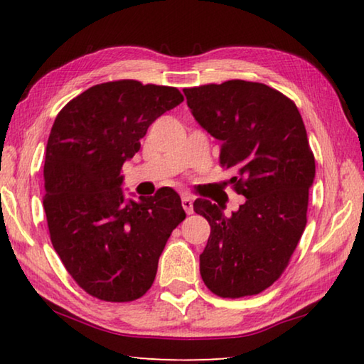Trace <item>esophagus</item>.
Masks as SVG:
<instances>
[{
	"mask_svg": "<svg viewBox=\"0 0 364 364\" xmlns=\"http://www.w3.org/2000/svg\"><path fill=\"white\" fill-rule=\"evenodd\" d=\"M181 205H183V208H184V212H186L188 215H191L194 212V207H193V199H191L189 196H186L184 194L183 197H181Z\"/></svg>",
	"mask_w": 364,
	"mask_h": 364,
	"instance_id": "1",
	"label": "esophagus"
}]
</instances>
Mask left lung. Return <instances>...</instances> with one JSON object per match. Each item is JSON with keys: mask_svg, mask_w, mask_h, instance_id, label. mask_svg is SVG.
<instances>
[{"mask_svg": "<svg viewBox=\"0 0 364 364\" xmlns=\"http://www.w3.org/2000/svg\"><path fill=\"white\" fill-rule=\"evenodd\" d=\"M196 122L221 141L220 164L245 202L231 217L197 199L210 236L200 276L220 297L260 294L279 278L306 225L315 157L295 104L263 83L230 80L184 88Z\"/></svg>", "mask_w": 364, "mask_h": 364, "instance_id": "8db88e82", "label": "left lung"}]
</instances>
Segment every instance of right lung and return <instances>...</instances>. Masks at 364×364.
<instances>
[{
    "mask_svg": "<svg viewBox=\"0 0 364 364\" xmlns=\"http://www.w3.org/2000/svg\"><path fill=\"white\" fill-rule=\"evenodd\" d=\"M183 100L171 86L119 80L91 86L54 120L43 170L49 236L69 274L96 299L143 297L186 218L173 189L127 199L120 175L151 123Z\"/></svg>",
    "mask_w": 364,
    "mask_h": 364,
    "instance_id": "right-lung-1",
    "label": "right lung"
}]
</instances>
